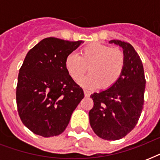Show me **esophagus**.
<instances>
[{"label":"esophagus","mask_w":160,"mask_h":160,"mask_svg":"<svg viewBox=\"0 0 160 160\" xmlns=\"http://www.w3.org/2000/svg\"><path fill=\"white\" fill-rule=\"evenodd\" d=\"M84 94H85V97H90V92L88 90H84Z\"/></svg>","instance_id":"1"}]
</instances>
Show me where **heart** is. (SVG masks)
Instances as JSON below:
<instances>
[{"instance_id": "1", "label": "heart", "mask_w": 160, "mask_h": 160, "mask_svg": "<svg viewBox=\"0 0 160 160\" xmlns=\"http://www.w3.org/2000/svg\"><path fill=\"white\" fill-rule=\"evenodd\" d=\"M65 69L74 80H80L86 70L90 74L80 80L87 89H107L119 80L124 67V52L119 48L92 43L81 49L80 56L70 53L65 58Z\"/></svg>"}]
</instances>
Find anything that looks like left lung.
I'll list each match as a JSON object with an SVG mask.
<instances>
[{
    "label": "left lung",
    "instance_id": "8db88e82",
    "mask_svg": "<svg viewBox=\"0 0 160 160\" xmlns=\"http://www.w3.org/2000/svg\"><path fill=\"white\" fill-rule=\"evenodd\" d=\"M123 49L124 67L120 77L106 90L90 95L94 106L89 112L90 124L103 139L124 138L136 125L144 106L145 78L143 64L129 43L111 40Z\"/></svg>",
    "mask_w": 160,
    "mask_h": 160
}]
</instances>
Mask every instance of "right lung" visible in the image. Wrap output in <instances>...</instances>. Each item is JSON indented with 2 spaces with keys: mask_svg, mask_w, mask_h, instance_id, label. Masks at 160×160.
<instances>
[{
  "mask_svg": "<svg viewBox=\"0 0 160 160\" xmlns=\"http://www.w3.org/2000/svg\"><path fill=\"white\" fill-rule=\"evenodd\" d=\"M83 43L48 37L26 55L19 72L16 104L21 121L34 134L63 133L85 96L65 66L66 56Z\"/></svg>",
  "mask_w": 160,
  "mask_h": 160,
  "instance_id": "right-lung-1",
  "label": "right lung"
}]
</instances>
